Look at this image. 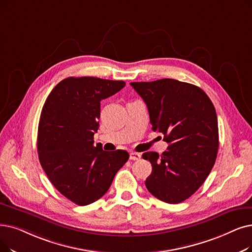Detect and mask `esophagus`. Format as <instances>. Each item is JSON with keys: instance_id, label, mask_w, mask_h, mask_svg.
I'll return each instance as SVG.
<instances>
[{"instance_id": "34e87169", "label": "esophagus", "mask_w": 252, "mask_h": 252, "mask_svg": "<svg viewBox=\"0 0 252 252\" xmlns=\"http://www.w3.org/2000/svg\"><path fill=\"white\" fill-rule=\"evenodd\" d=\"M140 158H141V153H138V152H130L129 153V159L138 160Z\"/></svg>"}]
</instances>
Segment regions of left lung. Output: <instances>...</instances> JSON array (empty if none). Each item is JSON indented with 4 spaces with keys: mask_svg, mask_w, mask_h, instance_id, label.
<instances>
[{
    "mask_svg": "<svg viewBox=\"0 0 252 252\" xmlns=\"http://www.w3.org/2000/svg\"><path fill=\"white\" fill-rule=\"evenodd\" d=\"M147 105L152 130L161 133L168 150L143 153L152 172L145 185L158 200L178 204L200 189L218 151L215 108L200 87L175 79L130 82Z\"/></svg>",
    "mask_w": 252,
    "mask_h": 252,
    "instance_id": "8db88e82",
    "label": "left lung"
}]
</instances>
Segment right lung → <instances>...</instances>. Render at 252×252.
Here are the masks:
<instances>
[{
    "label": "right lung",
    "instance_id": "right-lung-1",
    "mask_svg": "<svg viewBox=\"0 0 252 252\" xmlns=\"http://www.w3.org/2000/svg\"><path fill=\"white\" fill-rule=\"evenodd\" d=\"M126 82L95 77H69L51 91L43 106L37 148L41 166L63 195L79 206L107 192L117 171L127 161L126 150L94 146L101 101Z\"/></svg>",
    "mask_w": 252,
    "mask_h": 252
}]
</instances>
